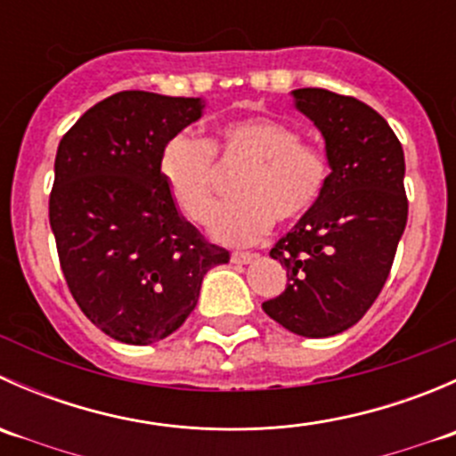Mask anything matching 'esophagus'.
Listing matches in <instances>:
<instances>
[{
	"instance_id": "34e87169",
	"label": "esophagus",
	"mask_w": 456,
	"mask_h": 456,
	"mask_svg": "<svg viewBox=\"0 0 456 456\" xmlns=\"http://www.w3.org/2000/svg\"><path fill=\"white\" fill-rule=\"evenodd\" d=\"M232 262L233 265H249V262H254V254H247V251H233Z\"/></svg>"
}]
</instances>
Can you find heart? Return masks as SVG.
<instances>
[{"instance_id": "1", "label": "heart", "mask_w": 456, "mask_h": 456, "mask_svg": "<svg viewBox=\"0 0 456 456\" xmlns=\"http://www.w3.org/2000/svg\"><path fill=\"white\" fill-rule=\"evenodd\" d=\"M211 150L249 163L236 196L209 218V233L223 245H256L273 220L293 223L322 199L330 167L324 151L302 142L296 127L271 117H245L224 123ZM207 142L174 136L160 154V176L185 218L202 223L214 202V165Z\"/></svg>"}]
</instances>
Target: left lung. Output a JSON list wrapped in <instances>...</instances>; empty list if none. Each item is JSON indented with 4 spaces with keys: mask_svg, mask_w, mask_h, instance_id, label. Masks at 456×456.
<instances>
[{
    "mask_svg": "<svg viewBox=\"0 0 456 456\" xmlns=\"http://www.w3.org/2000/svg\"><path fill=\"white\" fill-rule=\"evenodd\" d=\"M293 103L324 136L330 176L317 205L271 249L287 289L265 314L302 338H330L370 309L408 220L402 142L370 105L322 87Z\"/></svg>",
    "mask_w": 456,
    "mask_h": 456,
    "instance_id": "1",
    "label": "left lung"
}]
</instances>
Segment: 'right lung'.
Instances as JSON below:
<instances>
[{"label":"right lung","instance_id":"add662e5","mask_svg":"<svg viewBox=\"0 0 456 456\" xmlns=\"http://www.w3.org/2000/svg\"><path fill=\"white\" fill-rule=\"evenodd\" d=\"M202 110V99L117 92L59 142L50 227L61 271L87 320L123 344L172 335L207 271L229 262L183 218L160 176L165 145Z\"/></svg>","mask_w":456,"mask_h":456}]
</instances>
